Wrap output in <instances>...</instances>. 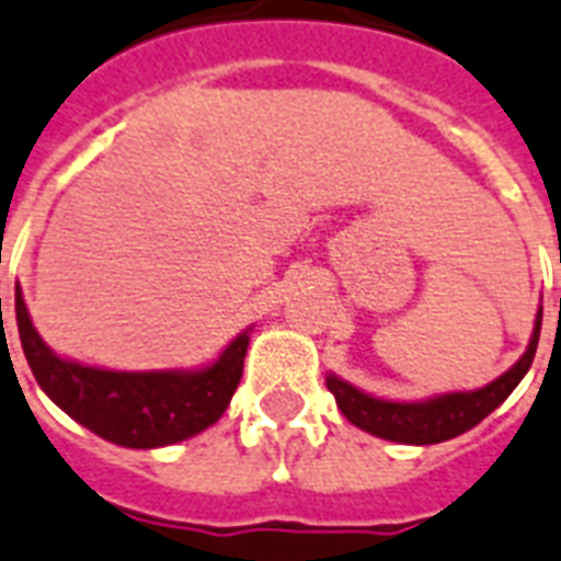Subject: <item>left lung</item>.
Wrapping results in <instances>:
<instances>
[{"label": "left lung", "instance_id": "8db88e82", "mask_svg": "<svg viewBox=\"0 0 561 561\" xmlns=\"http://www.w3.org/2000/svg\"><path fill=\"white\" fill-rule=\"evenodd\" d=\"M538 333H541V310L536 316L533 340H529L527 354L515 366L501 375L494 383L477 389V392H450L430 398L419 403L401 401H380L371 394L359 392L340 377H328V389L340 403L342 415L366 430L371 436L389 438V442H403V445H436L445 438H454L466 430L477 427L480 421L501 407L512 394V389L520 383V377L527 375L533 366L538 348Z\"/></svg>", "mask_w": 561, "mask_h": 561}]
</instances>
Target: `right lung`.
Listing matches in <instances>:
<instances>
[{
    "label": "right lung",
    "mask_w": 561,
    "mask_h": 561,
    "mask_svg": "<svg viewBox=\"0 0 561 561\" xmlns=\"http://www.w3.org/2000/svg\"><path fill=\"white\" fill-rule=\"evenodd\" d=\"M2 304V301H0ZM16 328L37 383L69 419L123 447L184 442L219 421L242 377L249 333L202 371H104L60 359L37 336L16 286Z\"/></svg>",
    "instance_id": "obj_1"
}]
</instances>
